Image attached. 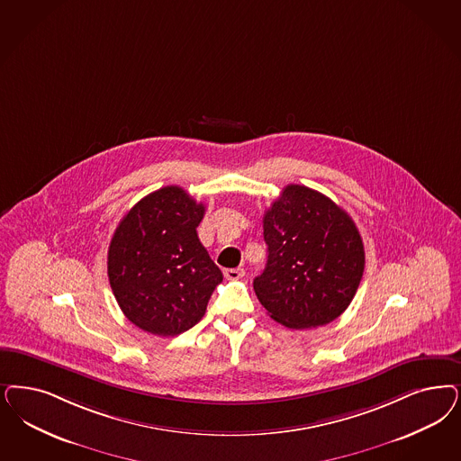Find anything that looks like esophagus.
Wrapping results in <instances>:
<instances>
[{
    "label": "esophagus",
    "instance_id": "34e87169",
    "mask_svg": "<svg viewBox=\"0 0 461 461\" xmlns=\"http://www.w3.org/2000/svg\"><path fill=\"white\" fill-rule=\"evenodd\" d=\"M224 277L230 279V281H239L243 276H245V270L243 269H224Z\"/></svg>",
    "mask_w": 461,
    "mask_h": 461
}]
</instances>
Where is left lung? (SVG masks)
Masks as SVG:
<instances>
[{
    "mask_svg": "<svg viewBox=\"0 0 461 461\" xmlns=\"http://www.w3.org/2000/svg\"><path fill=\"white\" fill-rule=\"evenodd\" d=\"M267 266L258 302L289 329L327 325L349 306L365 272V245L349 214L327 195L286 185L264 214Z\"/></svg>",
    "mask_w": 461,
    "mask_h": 461,
    "instance_id": "obj_1",
    "label": "left lung"
}]
</instances>
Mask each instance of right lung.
Here are the masks:
<instances>
[{"label": "right lung", "instance_id": "add662e5", "mask_svg": "<svg viewBox=\"0 0 461 461\" xmlns=\"http://www.w3.org/2000/svg\"><path fill=\"white\" fill-rule=\"evenodd\" d=\"M206 207L176 185L148 194L121 220L111 240L107 274L129 321L174 337L192 329L222 281L197 237Z\"/></svg>", "mask_w": 461, "mask_h": 461}]
</instances>
